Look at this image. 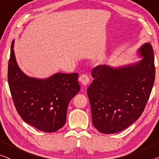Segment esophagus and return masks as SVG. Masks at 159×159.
I'll list each match as a JSON object with an SVG mask.
<instances>
[{
  "instance_id": "1",
  "label": "esophagus",
  "mask_w": 159,
  "mask_h": 159,
  "mask_svg": "<svg viewBox=\"0 0 159 159\" xmlns=\"http://www.w3.org/2000/svg\"><path fill=\"white\" fill-rule=\"evenodd\" d=\"M79 80L81 82V84L84 86H86L88 85L89 82V78L87 75L86 74H82L79 77Z\"/></svg>"
}]
</instances>
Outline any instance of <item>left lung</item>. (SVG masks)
<instances>
[{
	"label": "left lung",
	"mask_w": 159,
	"mask_h": 159,
	"mask_svg": "<svg viewBox=\"0 0 159 159\" xmlns=\"http://www.w3.org/2000/svg\"><path fill=\"white\" fill-rule=\"evenodd\" d=\"M142 60L114 68L95 67L93 79L87 89L93 125L100 133L123 130L142 115L155 80L153 50L145 43L138 50Z\"/></svg>",
	"instance_id": "8db88e82"
}]
</instances>
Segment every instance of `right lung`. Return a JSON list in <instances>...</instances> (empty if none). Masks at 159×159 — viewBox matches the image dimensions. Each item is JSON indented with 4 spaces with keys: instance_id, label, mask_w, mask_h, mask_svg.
Segmentation results:
<instances>
[{
    "instance_id": "right-lung-1",
    "label": "right lung",
    "mask_w": 159,
    "mask_h": 159,
    "mask_svg": "<svg viewBox=\"0 0 159 159\" xmlns=\"http://www.w3.org/2000/svg\"><path fill=\"white\" fill-rule=\"evenodd\" d=\"M13 46V40L8 81L18 113L24 122L39 130H58L66 123L69 102L80 89L79 74L57 73L44 79L28 76L18 66Z\"/></svg>"
}]
</instances>
